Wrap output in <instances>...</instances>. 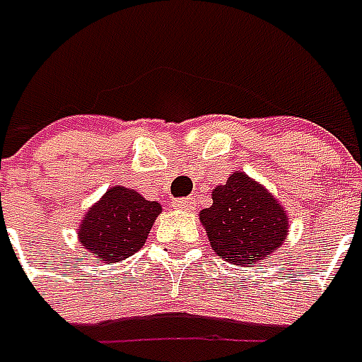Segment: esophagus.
<instances>
[{"label": "esophagus", "instance_id": "esophagus-1", "mask_svg": "<svg viewBox=\"0 0 362 362\" xmlns=\"http://www.w3.org/2000/svg\"><path fill=\"white\" fill-rule=\"evenodd\" d=\"M173 206H174V209L188 211V209H192V207L196 206V202H194V198H180V199H174Z\"/></svg>", "mask_w": 362, "mask_h": 362}]
</instances>
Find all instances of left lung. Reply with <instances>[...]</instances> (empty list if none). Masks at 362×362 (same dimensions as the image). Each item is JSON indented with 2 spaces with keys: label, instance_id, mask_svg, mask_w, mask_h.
Here are the masks:
<instances>
[{
  "label": "left lung",
  "instance_id": "1",
  "mask_svg": "<svg viewBox=\"0 0 362 362\" xmlns=\"http://www.w3.org/2000/svg\"><path fill=\"white\" fill-rule=\"evenodd\" d=\"M214 204L199 211L209 245L219 259L262 264L288 237V214L269 189L241 170L211 192Z\"/></svg>",
  "mask_w": 362,
  "mask_h": 362
}]
</instances>
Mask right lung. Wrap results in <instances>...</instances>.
I'll return each instance as SVG.
<instances>
[{"label":"right lung","mask_w":362,"mask_h":362,"mask_svg":"<svg viewBox=\"0 0 362 362\" xmlns=\"http://www.w3.org/2000/svg\"><path fill=\"white\" fill-rule=\"evenodd\" d=\"M163 206L125 186H113L82 217L78 241L100 262H119L141 251Z\"/></svg>","instance_id":"add662e5"}]
</instances>
